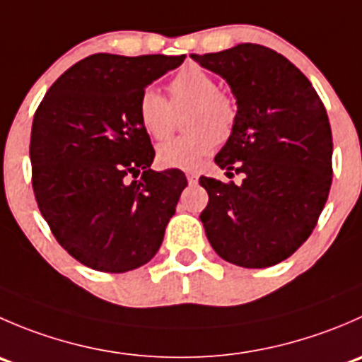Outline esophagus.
<instances>
[{"label":"esophagus","instance_id":"obj_1","mask_svg":"<svg viewBox=\"0 0 362 362\" xmlns=\"http://www.w3.org/2000/svg\"><path fill=\"white\" fill-rule=\"evenodd\" d=\"M185 177H187V182L191 185L198 182V173H196V171H187V173H185Z\"/></svg>","mask_w":362,"mask_h":362}]
</instances>
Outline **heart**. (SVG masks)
Listing matches in <instances>:
<instances>
[{"instance_id":"obj_1","label":"heart","mask_w":362,"mask_h":362,"mask_svg":"<svg viewBox=\"0 0 362 362\" xmlns=\"http://www.w3.org/2000/svg\"><path fill=\"white\" fill-rule=\"evenodd\" d=\"M175 108L192 107L187 117V134L171 138L158 148V160L166 168L192 170L218 141L231 136L236 126L235 101L221 93L217 80L198 66L177 73L170 83ZM138 119L156 140L170 136L175 127V110L156 87H145L138 98Z\"/></svg>"}]
</instances>
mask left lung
<instances>
[{"label":"left lung","mask_w":362,"mask_h":362,"mask_svg":"<svg viewBox=\"0 0 362 362\" xmlns=\"http://www.w3.org/2000/svg\"><path fill=\"white\" fill-rule=\"evenodd\" d=\"M191 57L228 82L238 108L215 164L226 175L242 173V184L199 178L208 192L202 211L208 242L242 268L279 264L312 235L329 196L326 108L310 80L268 47L242 43Z\"/></svg>","instance_id":"left-lung-1"}]
</instances>
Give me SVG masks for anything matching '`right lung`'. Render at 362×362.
Instances as JSON below:
<instances>
[{"instance_id": "1", "label": "right lung", "mask_w": 362, "mask_h": 362, "mask_svg": "<svg viewBox=\"0 0 362 362\" xmlns=\"http://www.w3.org/2000/svg\"><path fill=\"white\" fill-rule=\"evenodd\" d=\"M184 59L94 54L64 71L35 113L36 203L61 247L87 268L131 272L163 243L187 178L151 170L156 152L136 107L141 90Z\"/></svg>"}]
</instances>
